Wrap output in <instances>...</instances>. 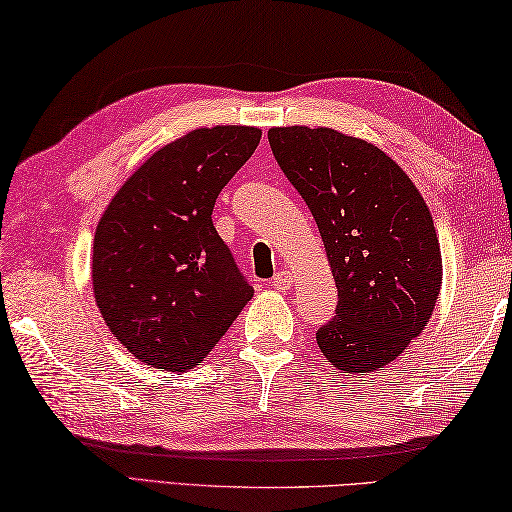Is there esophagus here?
<instances>
[{
	"mask_svg": "<svg viewBox=\"0 0 512 512\" xmlns=\"http://www.w3.org/2000/svg\"><path fill=\"white\" fill-rule=\"evenodd\" d=\"M271 286L277 288V291H282V293L291 291V286H293V273H291V271H280V273H277V275L273 277V280H271Z\"/></svg>",
	"mask_w": 512,
	"mask_h": 512,
	"instance_id": "1",
	"label": "esophagus"
}]
</instances>
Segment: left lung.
Instances as JSON below:
<instances>
[{
  "label": "left lung",
  "instance_id": "8db88e82",
  "mask_svg": "<svg viewBox=\"0 0 512 512\" xmlns=\"http://www.w3.org/2000/svg\"><path fill=\"white\" fill-rule=\"evenodd\" d=\"M268 143L318 224L338 286L336 318L318 329L342 374L383 369L423 333L443 262L430 208L394 159L331 127H271Z\"/></svg>",
  "mask_w": 512,
  "mask_h": 512
}]
</instances>
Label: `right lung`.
<instances>
[{"label": "right lung", "instance_id": "right-lung-1", "mask_svg": "<svg viewBox=\"0 0 512 512\" xmlns=\"http://www.w3.org/2000/svg\"><path fill=\"white\" fill-rule=\"evenodd\" d=\"M259 138L248 125L192 129L154 152L102 212L94 297L114 338L145 365H199L253 297L212 208Z\"/></svg>", "mask_w": 512, "mask_h": 512}]
</instances>
